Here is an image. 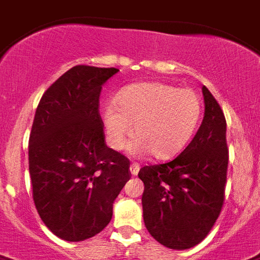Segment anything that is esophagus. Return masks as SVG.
Instances as JSON below:
<instances>
[{"mask_svg": "<svg viewBox=\"0 0 260 260\" xmlns=\"http://www.w3.org/2000/svg\"><path fill=\"white\" fill-rule=\"evenodd\" d=\"M139 169H141V166H139L138 164H132L130 165V171H132V175H137V174L139 173Z\"/></svg>", "mask_w": 260, "mask_h": 260, "instance_id": "34e87169", "label": "esophagus"}]
</instances>
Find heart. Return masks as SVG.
Segmentation results:
<instances>
[{
	"instance_id": "b5f03b06",
	"label": "heart",
	"mask_w": 260,
	"mask_h": 260,
	"mask_svg": "<svg viewBox=\"0 0 260 260\" xmlns=\"http://www.w3.org/2000/svg\"><path fill=\"white\" fill-rule=\"evenodd\" d=\"M202 114V101L197 91L164 82L135 83L117 94L114 105L104 111V125L111 147L122 150L126 139H138L130 153H151L155 159L174 158L186 147Z\"/></svg>"
}]
</instances>
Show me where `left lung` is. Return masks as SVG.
<instances>
[{"mask_svg":"<svg viewBox=\"0 0 260 260\" xmlns=\"http://www.w3.org/2000/svg\"><path fill=\"white\" fill-rule=\"evenodd\" d=\"M205 117L175 159L142 167L143 220L150 235L173 250L197 246L215 224L229 166L226 118L209 89L202 87Z\"/></svg>","mask_w":260,"mask_h":260,"instance_id":"left-lung-1","label":"left lung"}]
</instances>
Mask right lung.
Wrapping results in <instances>:
<instances>
[{"instance_id":"right-lung-1","label":"right lung","mask_w":260,"mask_h":260,"mask_svg":"<svg viewBox=\"0 0 260 260\" xmlns=\"http://www.w3.org/2000/svg\"><path fill=\"white\" fill-rule=\"evenodd\" d=\"M119 70L78 65L44 93L29 138L33 201L42 222L68 242L104 230L132 178L130 160L107 147L100 115L104 83Z\"/></svg>"}]
</instances>
